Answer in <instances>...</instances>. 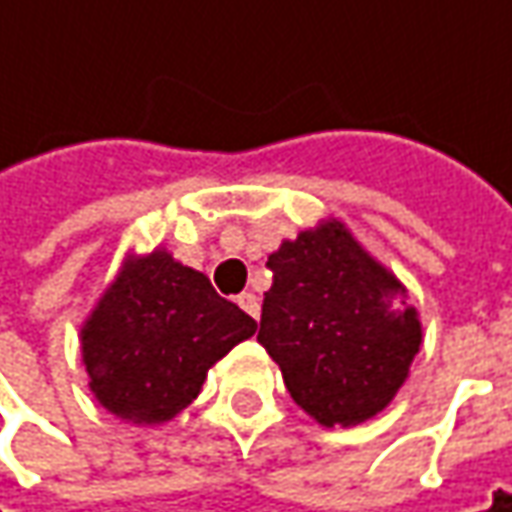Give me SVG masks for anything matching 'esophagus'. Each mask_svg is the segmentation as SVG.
Wrapping results in <instances>:
<instances>
[{
  "instance_id": "1",
  "label": "esophagus",
  "mask_w": 512,
  "mask_h": 512,
  "mask_svg": "<svg viewBox=\"0 0 512 512\" xmlns=\"http://www.w3.org/2000/svg\"><path fill=\"white\" fill-rule=\"evenodd\" d=\"M238 305L244 307L246 313H249V316H252V318L260 316V302H257L255 293H249V291L241 293V296H238Z\"/></svg>"
}]
</instances>
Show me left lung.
<instances>
[{"mask_svg": "<svg viewBox=\"0 0 512 512\" xmlns=\"http://www.w3.org/2000/svg\"><path fill=\"white\" fill-rule=\"evenodd\" d=\"M266 266L257 341L293 402L324 427H355L385 410L421 346L405 285L341 221L299 232Z\"/></svg>", "mask_w": 512, "mask_h": 512, "instance_id": "8db88e82", "label": "left lung"}]
</instances>
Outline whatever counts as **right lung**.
I'll return each mask as SVG.
<instances>
[{
  "mask_svg": "<svg viewBox=\"0 0 512 512\" xmlns=\"http://www.w3.org/2000/svg\"><path fill=\"white\" fill-rule=\"evenodd\" d=\"M255 318L166 249L130 257L82 327L91 391L113 416L163 424L194 402L207 368L252 338Z\"/></svg>",
  "mask_w": 512,
  "mask_h": 512,
  "instance_id": "1",
  "label": "right lung"
}]
</instances>
